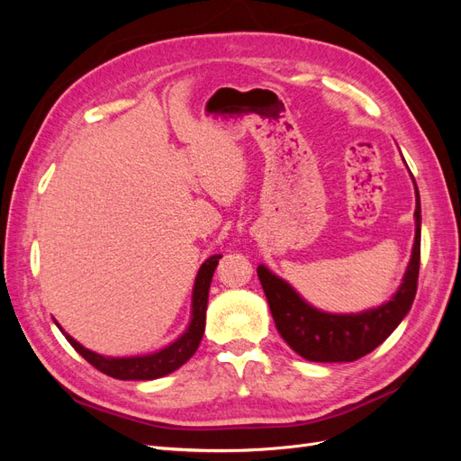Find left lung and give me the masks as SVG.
<instances>
[{"mask_svg":"<svg viewBox=\"0 0 461 461\" xmlns=\"http://www.w3.org/2000/svg\"><path fill=\"white\" fill-rule=\"evenodd\" d=\"M413 180V175H411ZM415 185V180H413ZM415 239L402 285L388 302L361 313H329L313 308L285 278L259 265L258 276L269 302L276 330L298 356L339 364L356 361L383 344L411 310L421 259V202L415 185Z\"/></svg>","mask_w":461,"mask_h":461,"instance_id":"1","label":"left lung"}]
</instances>
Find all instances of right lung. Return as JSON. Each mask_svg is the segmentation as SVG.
<instances>
[{
	"label": "right lung",
	"mask_w": 461,
	"mask_h": 461,
	"mask_svg": "<svg viewBox=\"0 0 461 461\" xmlns=\"http://www.w3.org/2000/svg\"><path fill=\"white\" fill-rule=\"evenodd\" d=\"M222 256H212L207 258L196 275V281H194L192 288V310H190V323L180 334L176 340H173L169 346L161 348L158 352L142 354V356H129V357H111L95 354L88 348L77 342L71 334H67L61 325L55 321V325L65 334L75 350L85 357L88 364H92L97 371H102L113 379L121 381H153L159 379V376L169 375L183 367L186 361L196 354L198 346L202 342L203 330H205V310H207V296H209V286H212V278L215 273L217 263Z\"/></svg>",
	"instance_id": "obj_1"
}]
</instances>
